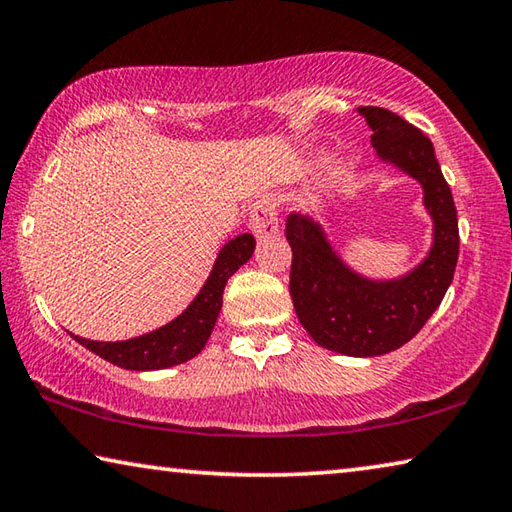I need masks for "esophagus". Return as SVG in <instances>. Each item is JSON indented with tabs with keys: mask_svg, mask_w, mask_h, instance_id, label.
Returning a JSON list of instances; mask_svg holds the SVG:
<instances>
[{
	"mask_svg": "<svg viewBox=\"0 0 512 512\" xmlns=\"http://www.w3.org/2000/svg\"><path fill=\"white\" fill-rule=\"evenodd\" d=\"M250 230L257 239L264 237H273L278 234L280 225H278V214H275V207L271 200H257L253 205V212H250Z\"/></svg>",
	"mask_w": 512,
	"mask_h": 512,
	"instance_id": "34e87169",
	"label": "esophagus"
}]
</instances>
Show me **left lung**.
I'll return each instance as SVG.
<instances>
[{
  "instance_id": "obj_1",
  "label": "left lung",
  "mask_w": 512,
  "mask_h": 512,
  "mask_svg": "<svg viewBox=\"0 0 512 512\" xmlns=\"http://www.w3.org/2000/svg\"><path fill=\"white\" fill-rule=\"evenodd\" d=\"M378 157L421 184L433 218L424 262L394 280H369L342 262L312 218L289 214V294L303 328L328 351L373 358L410 342L440 307L458 262V214L435 148L421 129L380 107H360Z\"/></svg>"
}]
</instances>
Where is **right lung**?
I'll list each match as a JSON object with an SVG mask.
<instances>
[{
    "mask_svg": "<svg viewBox=\"0 0 512 512\" xmlns=\"http://www.w3.org/2000/svg\"><path fill=\"white\" fill-rule=\"evenodd\" d=\"M253 250V234H239L227 241L216 257L207 282L202 285L200 294L191 300V305L177 319L148 332V335L125 339V342H93V339L77 335L72 337L88 351L129 371H157L189 362L205 348L209 335H212L218 312L223 307V289L227 280L253 257Z\"/></svg>",
    "mask_w": 512,
    "mask_h": 512,
    "instance_id": "obj_1",
    "label": "right lung"
}]
</instances>
